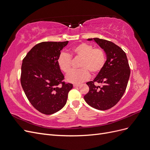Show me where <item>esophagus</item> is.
I'll return each instance as SVG.
<instances>
[{
    "label": "esophagus",
    "instance_id": "1",
    "mask_svg": "<svg viewBox=\"0 0 150 150\" xmlns=\"http://www.w3.org/2000/svg\"><path fill=\"white\" fill-rule=\"evenodd\" d=\"M80 86V84H74V87H79Z\"/></svg>",
    "mask_w": 150,
    "mask_h": 150
}]
</instances>
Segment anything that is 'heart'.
I'll return each instance as SVG.
<instances>
[{
  "label": "heart",
  "mask_w": 150,
  "mask_h": 150,
  "mask_svg": "<svg viewBox=\"0 0 150 150\" xmlns=\"http://www.w3.org/2000/svg\"><path fill=\"white\" fill-rule=\"evenodd\" d=\"M71 55L81 59L79 70H72L67 74L66 79L72 83H80L89 79L90 73L96 75L101 72L106 64V54L102 49L95 48L92 44L81 42L71 49ZM64 52L57 58L59 69L67 74L71 68V56Z\"/></svg>",
  "instance_id": "heart-1"
}]
</instances>
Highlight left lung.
Returning <instances> with one entry per match:
<instances>
[{
  "label": "left lung",
  "mask_w": 150,
  "mask_h": 150,
  "mask_svg": "<svg viewBox=\"0 0 150 150\" xmlns=\"http://www.w3.org/2000/svg\"><path fill=\"white\" fill-rule=\"evenodd\" d=\"M93 39H88L91 41ZM106 54L103 69L93 81L86 83L89 91L84 99L88 104L98 110L112 108L122 97L130 75V69L125 52L114 42L99 38H93ZM103 86L96 85V83Z\"/></svg>",
  "instance_id": "obj_1"
}]
</instances>
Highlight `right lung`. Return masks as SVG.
<instances>
[{"instance_id": "1", "label": "right lung", "mask_w": 150, "mask_h": 150, "mask_svg": "<svg viewBox=\"0 0 150 150\" xmlns=\"http://www.w3.org/2000/svg\"><path fill=\"white\" fill-rule=\"evenodd\" d=\"M69 41L42 42L28 52L21 65L20 81L32 106L42 114L59 111L67 103L73 85L65 83L57 65L61 50Z\"/></svg>"}]
</instances>
